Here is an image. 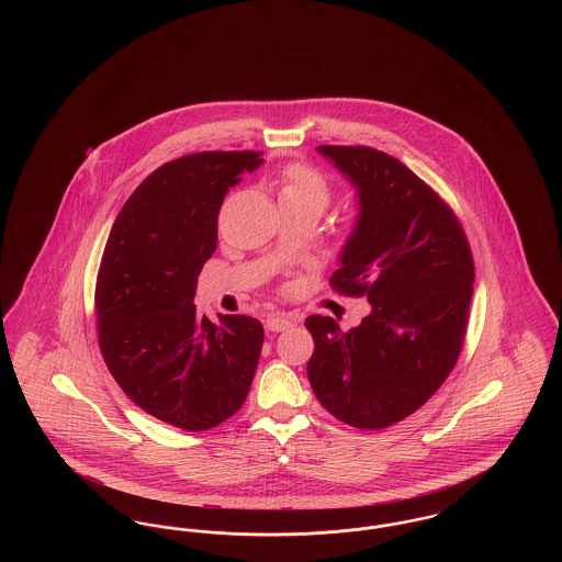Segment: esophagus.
Masks as SVG:
<instances>
[{
    "label": "esophagus",
    "instance_id": "1",
    "mask_svg": "<svg viewBox=\"0 0 562 562\" xmlns=\"http://www.w3.org/2000/svg\"><path fill=\"white\" fill-rule=\"evenodd\" d=\"M296 322L299 318L294 314H271L268 318V328L271 333H280V330L291 328Z\"/></svg>",
    "mask_w": 562,
    "mask_h": 562
}]
</instances>
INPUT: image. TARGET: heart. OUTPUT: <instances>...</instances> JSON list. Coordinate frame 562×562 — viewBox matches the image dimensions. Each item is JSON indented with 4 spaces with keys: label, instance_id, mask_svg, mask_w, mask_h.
Wrapping results in <instances>:
<instances>
[{
    "label": "heart",
    "instance_id": "heart-1",
    "mask_svg": "<svg viewBox=\"0 0 562 562\" xmlns=\"http://www.w3.org/2000/svg\"><path fill=\"white\" fill-rule=\"evenodd\" d=\"M278 202L282 204H307L318 213L330 200V186L324 175L307 164H289L276 179Z\"/></svg>",
    "mask_w": 562,
    "mask_h": 562
}]
</instances>
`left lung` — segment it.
Returning a JSON list of instances; mask_svg holds the SVG:
<instances>
[{"label":"left lung","instance_id":"left-lung-1","mask_svg":"<svg viewBox=\"0 0 562 562\" xmlns=\"http://www.w3.org/2000/svg\"><path fill=\"white\" fill-rule=\"evenodd\" d=\"M358 191L353 232L330 284L367 296L371 314L348 333L305 321L307 376L322 406L351 428L398 424L453 371L474 293V259L453 211L401 160L373 147L321 145Z\"/></svg>","mask_w":562,"mask_h":562}]
</instances>
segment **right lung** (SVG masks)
<instances>
[{
    "label": "right lung",
    "mask_w": 562,
    "mask_h": 562,
    "mask_svg": "<svg viewBox=\"0 0 562 562\" xmlns=\"http://www.w3.org/2000/svg\"><path fill=\"white\" fill-rule=\"evenodd\" d=\"M259 151H202L154 170L117 214L97 278L99 348L131 401L164 424L216 428L240 408L261 356L248 316L195 314L198 276L216 248V218Z\"/></svg>",
    "instance_id": "add662e5"
}]
</instances>
